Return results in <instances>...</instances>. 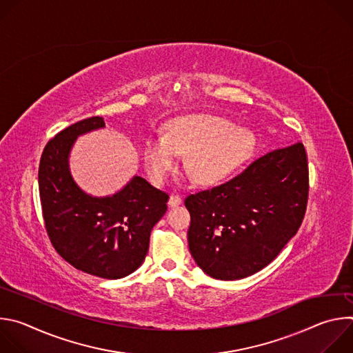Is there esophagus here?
Wrapping results in <instances>:
<instances>
[{
	"mask_svg": "<svg viewBox=\"0 0 353 353\" xmlns=\"http://www.w3.org/2000/svg\"><path fill=\"white\" fill-rule=\"evenodd\" d=\"M179 204H181V196L179 194H172L170 198H169V205L176 207Z\"/></svg>",
	"mask_w": 353,
	"mask_h": 353,
	"instance_id": "obj_1",
	"label": "esophagus"
}]
</instances>
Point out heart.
Returning <instances> with one entry per match:
<instances>
[{
	"instance_id": "1",
	"label": "heart",
	"mask_w": 353,
	"mask_h": 353,
	"mask_svg": "<svg viewBox=\"0 0 353 353\" xmlns=\"http://www.w3.org/2000/svg\"><path fill=\"white\" fill-rule=\"evenodd\" d=\"M253 134L240 131L230 121L211 114H187L173 120L168 134L150 135L143 145L149 177L162 184L173 172L179 155H190L187 169L198 183H215L254 152Z\"/></svg>"
}]
</instances>
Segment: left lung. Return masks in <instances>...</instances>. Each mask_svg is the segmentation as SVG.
Instances as JSON below:
<instances>
[{
    "label": "left lung",
    "mask_w": 353,
    "mask_h": 353,
    "mask_svg": "<svg viewBox=\"0 0 353 353\" xmlns=\"http://www.w3.org/2000/svg\"><path fill=\"white\" fill-rule=\"evenodd\" d=\"M307 198L309 165L301 142L268 152L222 184L187 195L194 261L221 281L259 272L296 234Z\"/></svg>",
    "instance_id": "obj_1"
}]
</instances>
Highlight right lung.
Listing matches in <instances>:
<instances>
[{"label": "right lung", "instance_id": "1", "mask_svg": "<svg viewBox=\"0 0 353 353\" xmlns=\"http://www.w3.org/2000/svg\"><path fill=\"white\" fill-rule=\"evenodd\" d=\"M102 127V117H89L47 142L39 192L44 228L57 253L82 272L119 279L143 263L150 230L165 215L169 195L139 176L105 198L90 196L75 184L68 169L71 146L78 135Z\"/></svg>", "mask_w": 353, "mask_h": 353}]
</instances>
